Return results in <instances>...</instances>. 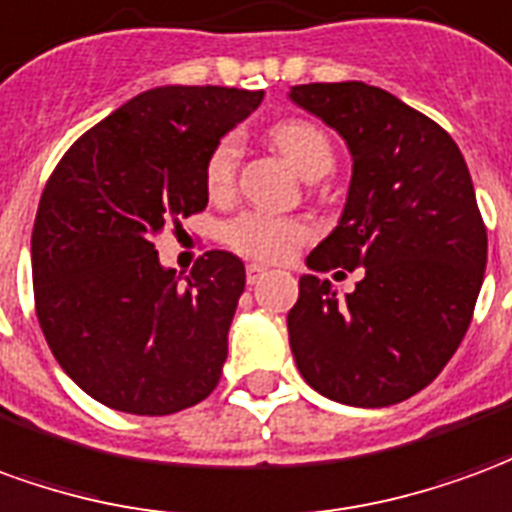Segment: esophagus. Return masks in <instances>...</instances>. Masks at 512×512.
<instances>
[{
    "label": "esophagus",
    "instance_id": "1",
    "mask_svg": "<svg viewBox=\"0 0 512 512\" xmlns=\"http://www.w3.org/2000/svg\"><path fill=\"white\" fill-rule=\"evenodd\" d=\"M245 275H248V284H259L264 275H267V267L264 264H248V270H245Z\"/></svg>",
    "mask_w": 512,
    "mask_h": 512
}]
</instances>
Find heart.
Returning a JSON list of instances; mask_svg holds the SVG:
<instances>
[{
	"mask_svg": "<svg viewBox=\"0 0 512 512\" xmlns=\"http://www.w3.org/2000/svg\"><path fill=\"white\" fill-rule=\"evenodd\" d=\"M270 140L275 148L295 165L303 176L317 179L333 168V143L320 126L306 118H281L270 126ZM239 137L234 132L220 134L209 148L204 162V184L212 201H228L237 187ZM314 228L300 217H286L245 209L231 217L223 228V242L228 248L256 262H286L303 242H308Z\"/></svg>",
	"mask_w": 512,
	"mask_h": 512,
	"instance_id": "obj_1",
	"label": "heart"
}]
</instances>
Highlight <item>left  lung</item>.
<instances>
[{"mask_svg": "<svg viewBox=\"0 0 512 512\" xmlns=\"http://www.w3.org/2000/svg\"><path fill=\"white\" fill-rule=\"evenodd\" d=\"M289 96L353 154L344 215L308 267L364 270L344 300L303 275L289 344L311 389L386 408L430 386L469 331L488 259L474 184L455 140L386 90L311 82Z\"/></svg>", "mask_w": 512, "mask_h": 512, "instance_id": "8db88e82", "label": "left lung"}]
</instances>
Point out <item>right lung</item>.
Masks as SVG:
<instances>
[{
    "instance_id": "obj_1",
    "label": "right lung",
    "mask_w": 512,
    "mask_h": 512,
    "mask_svg": "<svg viewBox=\"0 0 512 512\" xmlns=\"http://www.w3.org/2000/svg\"><path fill=\"white\" fill-rule=\"evenodd\" d=\"M262 99L217 85L146 90L82 134L46 181L35 314L57 364L101 405L168 416L220 383L245 264L206 250L179 284L154 239L204 212L209 148Z\"/></svg>"
}]
</instances>
